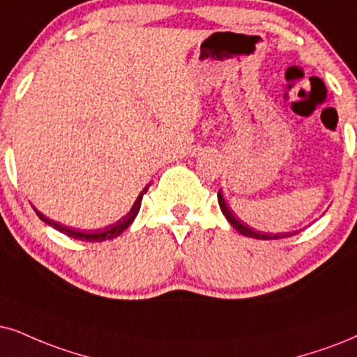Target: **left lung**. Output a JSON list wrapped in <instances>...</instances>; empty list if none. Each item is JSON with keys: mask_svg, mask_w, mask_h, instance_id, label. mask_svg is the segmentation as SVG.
Here are the masks:
<instances>
[{"mask_svg": "<svg viewBox=\"0 0 357 357\" xmlns=\"http://www.w3.org/2000/svg\"><path fill=\"white\" fill-rule=\"evenodd\" d=\"M218 201H219V206H220V211H222V214L225 215V219L231 222V225L234 229H236L237 232H241L242 236L245 237H252V238H260V241H275V238H285V237H291L295 236V234L298 232H285V234H265V232H259L255 231V229H252L247 225L245 222H242V220H238L236 215L232 214L231 207H227L224 201V196L222 192H218Z\"/></svg>", "mask_w": 357, "mask_h": 357, "instance_id": "1", "label": "left lung"}]
</instances>
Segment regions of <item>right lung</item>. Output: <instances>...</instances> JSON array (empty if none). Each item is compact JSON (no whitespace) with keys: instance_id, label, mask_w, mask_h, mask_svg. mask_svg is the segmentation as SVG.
<instances>
[{"instance_id":"right-lung-1","label":"right lung","mask_w":357,"mask_h":357,"mask_svg":"<svg viewBox=\"0 0 357 357\" xmlns=\"http://www.w3.org/2000/svg\"><path fill=\"white\" fill-rule=\"evenodd\" d=\"M148 191V186L143 189L142 192H139V196L137 197V201H135V204L132 209H130L128 214L125 215V218H121L120 220H116L115 224H110L107 225V227L103 229H96V231H82V229H74V227H67V225H62L59 222H54V220L47 219L46 215L40 214V212L36 209V214L39 215V219L43 220V222H46L47 225H51V227L56 229V231L66 234V236H69L72 238H77V241H85V242H103V241H110V238H115L119 237L121 232L126 231V229L130 227V224L133 222L135 218H137L138 211H139V206H142V199H143V194Z\"/></svg>"}]
</instances>
